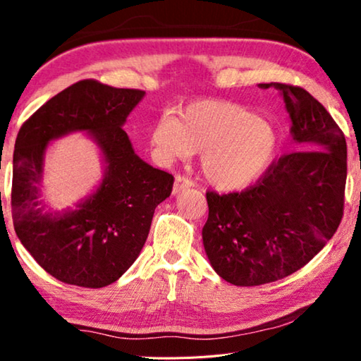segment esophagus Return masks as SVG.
Wrapping results in <instances>:
<instances>
[{"label": "esophagus", "instance_id": "1", "mask_svg": "<svg viewBox=\"0 0 361 361\" xmlns=\"http://www.w3.org/2000/svg\"><path fill=\"white\" fill-rule=\"evenodd\" d=\"M191 186H194V183L191 180H188L186 176H183V175H176L175 183H173V194H178L183 191V189H188Z\"/></svg>", "mask_w": 361, "mask_h": 361}]
</instances>
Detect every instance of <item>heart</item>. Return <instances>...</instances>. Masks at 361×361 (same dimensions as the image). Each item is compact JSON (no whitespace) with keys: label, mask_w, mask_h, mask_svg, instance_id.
I'll list each match as a JSON object with an SVG mask.
<instances>
[{"label":"heart","mask_w":361,"mask_h":361,"mask_svg":"<svg viewBox=\"0 0 361 361\" xmlns=\"http://www.w3.org/2000/svg\"><path fill=\"white\" fill-rule=\"evenodd\" d=\"M151 145L166 159L202 152L205 178L221 191L252 185L271 166L279 132L252 109L223 100H199L181 108L176 118L159 119Z\"/></svg>","instance_id":"obj_1"}]
</instances>
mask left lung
Masks as SVG:
<instances>
[{
	"label": "left lung",
	"mask_w": 361,
	"mask_h": 361,
	"mask_svg": "<svg viewBox=\"0 0 361 361\" xmlns=\"http://www.w3.org/2000/svg\"><path fill=\"white\" fill-rule=\"evenodd\" d=\"M283 95L295 146L240 192H207L205 253L226 282L256 286L307 264L344 215L347 143L325 106L298 85L271 82Z\"/></svg>",
	"instance_id": "1"
}]
</instances>
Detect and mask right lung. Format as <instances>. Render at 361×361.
Wrapping results in <instances>:
<instances>
[{
  "instance_id": "1",
  "label": "right lung",
  "mask_w": 361,
  "mask_h": 361,
  "mask_svg": "<svg viewBox=\"0 0 361 361\" xmlns=\"http://www.w3.org/2000/svg\"><path fill=\"white\" fill-rule=\"evenodd\" d=\"M145 90L82 79L47 100L16 140L11 207L22 245L63 283L102 288L118 280L149 234L156 207L172 194L173 176L151 167L122 129ZM71 131L93 135L106 161L97 191L76 211L45 210L40 197L47 143Z\"/></svg>"
}]
</instances>
